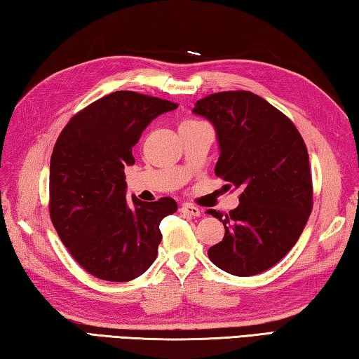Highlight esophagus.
Wrapping results in <instances>:
<instances>
[{"label": "esophagus", "instance_id": "1", "mask_svg": "<svg viewBox=\"0 0 359 359\" xmlns=\"http://www.w3.org/2000/svg\"><path fill=\"white\" fill-rule=\"evenodd\" d=\"M180 212L182 213H187L189 216H201L202 215V210L191 205V203H184V205L180 207Z\"/></svg>", "mask_w": 359, "mask_h": 359}]
</instances>
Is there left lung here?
Instances as JSON below:
<instances>
[{"instance_id":"left-lung-1","label":"left lung","mask_w":359,"mask_h":359,"mask_svg":"<svg viewBox=\"0 0 359 359\" xmlns=\"http://www.w3.org/2000/svg\"><path fill=\"white\" fill-rule=\"evenodd\" d=\"M193 114L216 130V175L241 189L240 205L227 215L208 210L226 229L208 258L231 276H257L292 249L311 213L305 142L290 118L250 91L210 95Z\"/></svg>"}]
</instances>
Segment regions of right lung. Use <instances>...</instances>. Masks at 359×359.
Here are the masks:
<instances>
[{
    "instance_id": "1",
    "label": "right lung",
    "mask_w": 359,
    "mask_h": 359,
    "mask_svg": "<svg viewBox=\"0 0 359 359\" xmlns=\"http://www.w3.org/2000/svg\"><path fill=\"white\" fill-rule=\"evenodd\" d=\"M179 105L135 91H114L74 115L49 165V215L62 243L83 269L107 282H129L157 258L160 222L177 212L171 198L126 199L132 147L158 115Z\"/></svg>"
}]
</instances>
